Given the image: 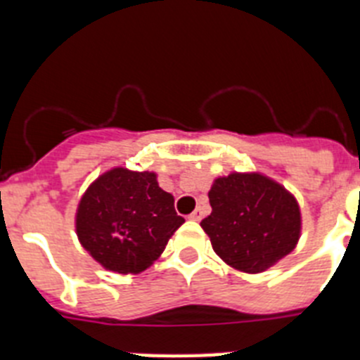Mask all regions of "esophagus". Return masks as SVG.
<instances>
[{
  "mask_svg": "<svg viewBox=\"0 0 360 360\" xmlns=\"http://www.w3.org/2000/svg\"><path fill=\"white\" fill-rule=\"evenodd\" d=\"M191 219H195V221H200L203 218V207H196V211L193 214H189Z\"/></svg>",
  "mask_w": 360,
  "mask_h": 360,
  "instance_id": "34e87169",
  "label": "esophagus"
}]
</instances>
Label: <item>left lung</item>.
Here are the masks:
<instances>
[{
    "mask_svg": "<svg viewBox=\"0 0 360 360\" xmlns=\"http://www.w3.org/2000/svg\"><path fill=\"white\" fill-rule=\"evenodd\" d=\"M212 212L202 219L212 249L243 272H262L292 252L301 214L288 191L262 174L232 173L209 191Z\"/></svg>",
    "mask_w": 360,
    "mask_h": 360,
    "instance_id": "left-lung-1",
    "label": "left lung"
}]
</instances>
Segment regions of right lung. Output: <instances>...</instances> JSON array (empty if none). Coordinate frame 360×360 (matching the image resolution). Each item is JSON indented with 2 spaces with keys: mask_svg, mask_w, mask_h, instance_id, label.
<instances>
[{
  "mask_svg": "<svg viewBox=\"0 0 360 360\" xmlns=\"http://www.w3.org/2000/svg\"><path fill=\"white\" fill-rule=\"evenodd\" d=\"M186 219L174 198L158 187L153 173L108 171L82 196L77 234L82 247L104 269L139 274L148 269Z\"/></svg>",
  "mask_w": 360,
  "mask_h": 360,
  "instance_id": "1",
  "label": "right lung"
}]
</instances>
